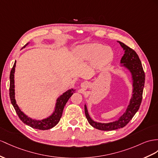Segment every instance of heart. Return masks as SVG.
Listing matches in <instances>:
<instances>
[{
    "instance_id": "heart-1",
    "label": "heart",
    "mask_w": 158,
    "mask_h": 158,
    "mask_svg": "<svg viewBox=\"0 0 158 158\" xmlns=\"http://www.w3.org/2000/svg\"><path fill=\"white\" fill-rule=\"evenodd\" d=\"M75 53L79 60L89 61L92 60L95 67L106 65L114 56L111 48L99 43H89L77 47Z\"/></svg>"
}]
</instances>
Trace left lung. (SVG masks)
Masks as SVG:
<instances>
[{"label": "left lung", "instance_id": "8db88e82", "mask_svg": "<svg viewBox=\"0 0 158 158\" xmlns=\"http://www.w3.org/2000/svg\"><path fill=\"white\" fill-rule=\"evenodd\" d=\"M124 50V55L121 59V65L127 68L131 74L133 81V94L126 111L120 118L113 122L103 123L94 121L91 118L85 105V114L88 122L92 127L102 131H111L125 127L138 111L142 100L145 84V73L138 55L134 50L122 42L118 41Z\"/></svg>", "mask_w": 158, "mask_h": 158}]
</instances>
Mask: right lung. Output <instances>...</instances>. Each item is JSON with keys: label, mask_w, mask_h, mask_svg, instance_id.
Wrapping results in <instances>:
<instances>
[{"label": "right lung", "mask_w": 158, "mask_h": 158, "mask_svg": "<svg viewBox=\"0 0 158 158\" xmlns=\"http://www.w3.org/2000/svg\"><path fill=\"white\" fill-rule=\"evenodd\" d=\"M29 43H27L23 48H25ZM15 67H16V61L14 63V65L12 68L10 73V88H9V95L10 99L11 101V103L14 107L15 110L17 113L19 118H20L24 123L29 125V126L40 129V130H46V129H49L52 127H55V125L59 123V121L61 118L63 114V111L64 106H65L67 102H68L69 99L71 95L73 94L75 90L73 89H71L67 90L66 92H64L63 95L56 99V103L55 105V111L52 113V115H50L48 118L43 119L42 120H37L30 118L26 115L24 113L20 110V108L17 106V102L15 100Z\"/></svg>", "instance_id": "add662e5"}]
</instances>
